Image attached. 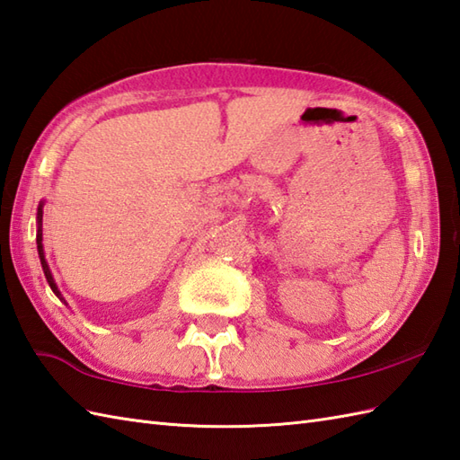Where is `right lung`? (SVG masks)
<instances>
[{
    "instance_id": "obj_1",
    "label": "right lung",
    "mask_w": 460,
    "mask_h": 460,
    "mask_svg": "<svg viewBox=\"0 0 460 460\" xmlns=\"http://www.w3.org/2000/svg\"><path fill=\"white\" fill-rule=\"evenodd\" d=\"M37 222H39V230H37V250H39V258H40V265H43V271H45V278H47V281H49V285H50V289H53V293L57 295V297L65 303V299H63V295H60V291H58V288H57V283H55V279H53V275H50V270H49V265H47V261H45V253H43V230H40V222H43V204H39V210H37Z\"/></svg>"
}]
</instances>
